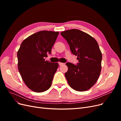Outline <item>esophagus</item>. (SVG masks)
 Masks as SVG:
<instances>
[{
    "label": "esophagus",
    "mask_w": 121,
    "mask_h": 121,
    "mask_svg": "<svg viewBox=\"0 0 121 121\" xmlns=\"http://www.w3.org/2000/svg\"><path fill=\"white\" fill-rule=\"evenodd\" d=\"M58 64H59V65H60V66H61V65H64V63H60H60H58Z\"/></svg>",
    "instance_id": "1"
}]
</instances>
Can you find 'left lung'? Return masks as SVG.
Listing matches in <instances>:
<instances>
[{"label":"left lung","instance_id":"8db88e82","mask_svg":"<svg viewBox=\"0 0 121 121\" xmlns=\"http://www.w3.org/2000/svg\"><path fill=\"white\" fill-rule=\"evenodd\" d=\"M72 53L77 56L79 63H68V70L65 74L69 85L77 91H85L92 87L101 70L102 53L98 43L92 36L78 29L61 32Z\"/></svg>","mask_w":121,"mask_h":121}]
</instances>
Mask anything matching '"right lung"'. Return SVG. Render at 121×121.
<instances>
[{"instance_id":"add662e5","label":"right lung","mask_w":121,"mask_h":121,"mask_svg":"<svg viewBox=\"0 0 121 121\" xmlns=\"http://www.w3.org/2000/svg\"><path fill=\"white\" fill-rule=\"evenodd\" d=\"M59 34L41 31L30 35L21 43L17 52L18 69L24 82L35 92H42L52 86L57 63L45 61Z\"/></svg>"}]
</instances>
